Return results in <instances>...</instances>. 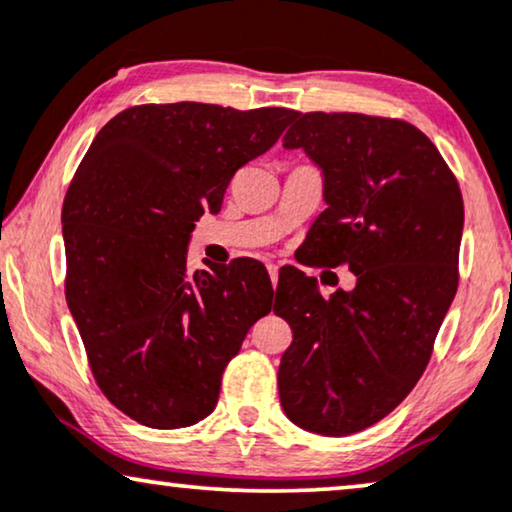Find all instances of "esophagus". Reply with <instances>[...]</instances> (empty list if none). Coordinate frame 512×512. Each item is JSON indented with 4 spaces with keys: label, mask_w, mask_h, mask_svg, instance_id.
Instances as JSON below:
<instances>
[{
    "label": "esophagus",
    "mask_w": 512,
    "mask_h": 512,
    "mask_svg": "<svg viewBox=\"0 0 512 512\" xmlns=\"http://www.w3.org/2000/svg\"><path fill=\"white\" fill-rule=\"evenodd\" d=\"M267 269H269L271 283H274V285H276V281H278V264H274V262H269V264H267Z\"/></svg>",
    "instance_id": "1"
}]
</instances>
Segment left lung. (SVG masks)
Segmentation results:
<instances>
[{
    "instance_id": "obj_1",
    "label": "left lung",
    "mask_w": 512,
    "mask_h": 512,
    "mask_svg": "<svg viewBox=\"0 0 512 512\" xmlns=\"http://www.w3.org/2000/svg\"><path fill=\"white\" fill-rule=\"evenodd\" d=\"M283 147L325 175L327 208L306 234L320 267L346 264L356 288L318 292L299 269L278 274L274 311L292 327L278 367L297 426L351 435L405 400L459 288L463 199L417 126L356 112H297Z\"/></svg>"
}]
</instances>
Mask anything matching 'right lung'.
I'll list each match as a JSON object with an SVG mask.
<instances>
[{"instance_id": "add662e5", "label": "right lung", "mask_w": 512, "mask_h": 512, "mask_svg": "<svg viewBox=\"0 0 512 512\" xmlns=\"http://www.w3.org/2000/svg\"><path fill=\"white\" fill-rule=\"evenodd\" d=\"M295 117L285 107L138 105L107 121L81 159L63 203L65 299L95 384L138 424L208 417L224 367L271 311L262 262L192 274L187 245L236 170Z\"/></svg>"}]
</instances>
